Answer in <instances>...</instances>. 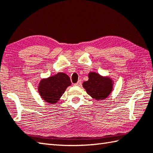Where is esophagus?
Here are the masks:
<instances>
[{
  "mask_svg": "<svg viewBox=\"0 0 153 153\" xmlns=\"http://www.w3.org/2000/svg\"><path fill=\"white\" fill-rule=\"evenodd\" d=\"M81 85H82V80L81 79H79L76 83L74 84V85H76V86H81Z\"/></svg>",
  "mask_w": 153,
  "mask_h": 153,
  "instance_id": "obj_1",
  "label": "esophagus"
}]
</instances>
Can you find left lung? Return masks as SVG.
I'll return each instance as SVG.
<instances>
[{
	"label": "left lung",
	"mask_w": 153,
	"mask_h": 153,
	"mask_svg": "<svg viewBox=\"0 0 153 153\" xmlns=\"http://www.w3.org/2000/svg\"><path fill=\"white\" fill-rule=\"evenodd\" d=\"M88 77V81L83 83V87L93 99L102 100L112 93L114 82L110 77L102 76L95 71H90Z\"/></svg>",
	"instance_id": "left-lung-1"
}]
</instances>
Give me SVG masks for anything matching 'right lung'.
<instances>
[{
	"mask_svg": "<svg viewBox=\"0 0 153 153\" xmlns=\"http://www.w3.org/2000/svg\"><path fill=\"white\" fill-rule=\"evenodd\" d=\"M71 81L67 74L59 72L56 75L40 80L38 85V92L45 102L55 104L58 102Z\"/></svg>",
	"mask_w": 153,
	"mask_h": 153,
	"instance_id": "right-lung-1",
	"label": "right lung"
}]
</instances>
